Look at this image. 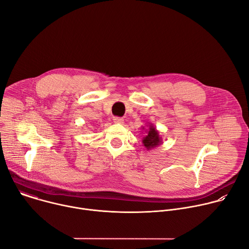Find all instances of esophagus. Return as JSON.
<instances>
[{"mask_svg": "<svg viewBox=\"0 0 249 249\" xmlns=\"http://www.w3.org/2000/svg\"><path fill=\"white\" fill-rule=\"evenodd\" d=\"M113 122H114L115 124H120V125H122V124L124 123V119L121 118V117H113Z\"/></svg>", "mask_w": 249, "mask_h": 249, "instance_id": "34e87169", "label": "esophagus"}]
</instances>
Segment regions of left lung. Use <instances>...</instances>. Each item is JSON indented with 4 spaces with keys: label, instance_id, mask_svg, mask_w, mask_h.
<instances>
[{
    "label": "left lung",
    "instance_id": "left-lung-1",
    "mask_svg": "<svg viewBox=\"0 0 249 249\" xmlns=\"http://www.w3.org/2000/svg\"><path fill=\"white\" fill-rule=\"evenodd\" d=\"M148 129L146 130V136L142 140L144 147L150 151L154 150L155 148L159 147L160 144H162V140L160 135V132L157 130V128L152 124H148ZM142 129H145V127H142Z\"/></svg>",
    "mask_w": 249,
    "mask_h": 249
}]
</instances>
